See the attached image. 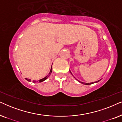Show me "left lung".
<instances>
[{
  "mask_svg": "<svg viewBox=\"0 0 122 122\" xmlns=\"http://www.w3.org/2000/svg\"><path fill=\"white\" fill-rule=\"evenodd\" d=\"M70 73H71V71H70ZM75 78V77H74ZM76 81H78L77 79H76ZM79 81V82H80L81 83H82V84H86V85H89V84H93V83H97V82H98V81H100V80H99V81H94V82H92V83H83V82H81V81Z\"/></svg>",
  "mask_w": 122,
  "mask_h": 122,
  "instance_id": "8db88e82",
  "label": "left lung"
}]
</instances>
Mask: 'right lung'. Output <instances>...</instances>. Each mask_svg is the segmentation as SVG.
<instances>
[{"label":"right lung","mask_w":122,"mask_h":122,"mask_svg":"<svg viewBox=\"0 0 122 122\" xmlns=\"http://www.w3.org/2000/svg\"><path fill=\"white\" fill-rule=\"evenodd\" d=\"M51 72H52V67H51V71H50V72L49 73V74H48V75H47V76H46V77H44V78H43V79H40V80H39V81H39V82H42V81H44L45 80H46V79H47V78L49 77V76L50 75H51ZM26 79V80H27V81H31V79H27V78H25ZM33 83H36V81H33ZM38 82V81H37Z\"/></svg>","instance_id":"add662e5"}]
</instances>
